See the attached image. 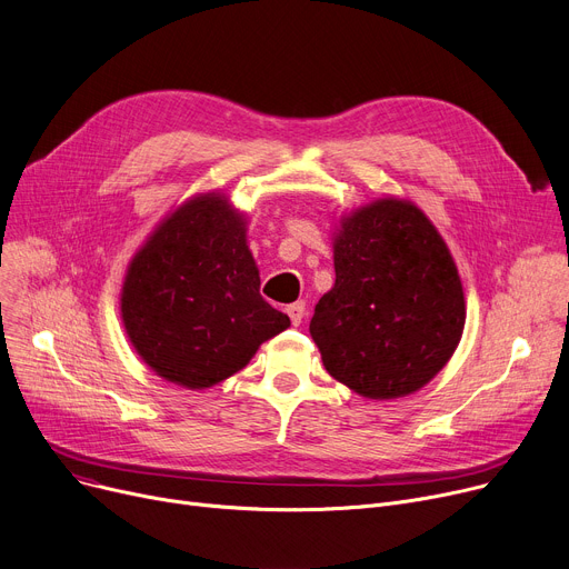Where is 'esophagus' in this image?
<instances>
[{
  "instance_id": "34e87169",
  "label": "esophagus",
  "mask_w": 569,
  "mask_h": 569,
  "mask_svg": "<svg viewBox=\"0 0 569 569\" xmlns=\"http://www.w3.org/2000/svg\"><path fill=\"white\" fill-rule=\"evenodd\" d=\"M286 313L290 316V322L297 327V325H301V320H305L307 305H305V301H295V305H290V307L286 309Z\"/></svg>"
}]
</instances>
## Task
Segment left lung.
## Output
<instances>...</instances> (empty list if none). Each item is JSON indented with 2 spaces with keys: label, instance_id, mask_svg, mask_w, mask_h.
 Returning <instances> with one entry per match:
<instances>
[{
  "label": "left lung",
  "instance_id": "1",
  "mask_svg": "<svg viewBox=\"0 0 569 569\" xmlns=\"http://www.w3.org/2000/svg\"><path fill=\"white\" fill-rule=\"evenodd\" d=\"M333 270L309 327L327 372L372 400L426 387L467 318L458 268L430 219L398 199L359 208L340 221Z\"/></svg>",
  "mask_w": 569,
  "mask_h": 569
}]
</instances>
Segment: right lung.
<instances>
[{
  "mask_svg": "<svg viewBox=\"0 0 569 569\" xmlns=\"http://www.w3.org/2000/svg\"><path fill=\"white\" fill-rule=\"evenodd\" d=\"M121 316L139 357L184 389L223 382L290 327L262 299L244 217L221 194L184 203L148 238L128 268Z\"/></svg>",
  "mask_w": 569,
  "mask_h": 569,
  "instance_id": "add662e5",
  "label": "right lung"
}]
</instances>
